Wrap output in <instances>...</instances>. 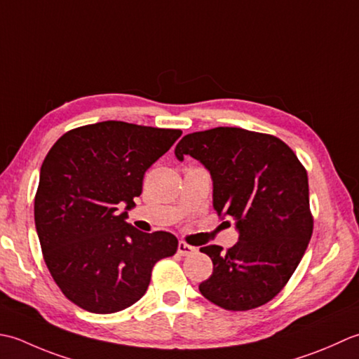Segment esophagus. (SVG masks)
I'll list each match as a JSON object with an SVG mask.
<instances>
[{"mask_svg":"<svg viewBox=\"0 0 359 359\" xmlns=\"http://www.w3.org/2000/svg\"><path fill=\"white\" fill-rule=\"evenodd\" d=\"M195 251H196V248L187 245L186 241H180V243H178V254L180 255H190V254H194Z\"/></svg>","mask_w":359,"mask_h":359,"instance_id":"1","label":"esophagus"}]
</instances>
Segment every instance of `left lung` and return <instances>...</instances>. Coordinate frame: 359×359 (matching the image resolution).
<instances>
[{
    "instance_id": "left-lung-1",
    "label": "left lung",
    "mask_w": 359,
    "mask_h": 359,
    "mask_svg": "<svg viewBox=\"0 0 359 359\" xmlns=\"http://www.w3.org/2000/svg\"><path fill=\"white\" fill-rule=\"evenodd\" d=\"M186 155L206 167L214 209L232 218L238 231L228 251L218 245L200 248L214 263L200 292L224 310L257 309L287 285L311 238L304 165L279 137L237 127L186 135L175 156L182 161Z\"/></svg>"
}]
</instances>
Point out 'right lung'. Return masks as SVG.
Instances as JSON below:
<instances>
[{
	"mask_svg": "<svg viewBox=\"0 0 359 359\" xmlns=\"http://www.w3.org/2000/svg\"><path fill=\"white\" fill-rule=\"evenodd\" d=\"M182 135L105 121L65 133L40 169L34 203L43 257L58 288L90 313L128 309L149 288L155 263L178 250L170 232L126 220L144 173ZM126 206V212L118 209Z\"/></svg>",
	"mask_w": 359,
	"mask_h": 359,
	"instance_id": "obj_1",
	"label": "right lung"
}]
</instances>
